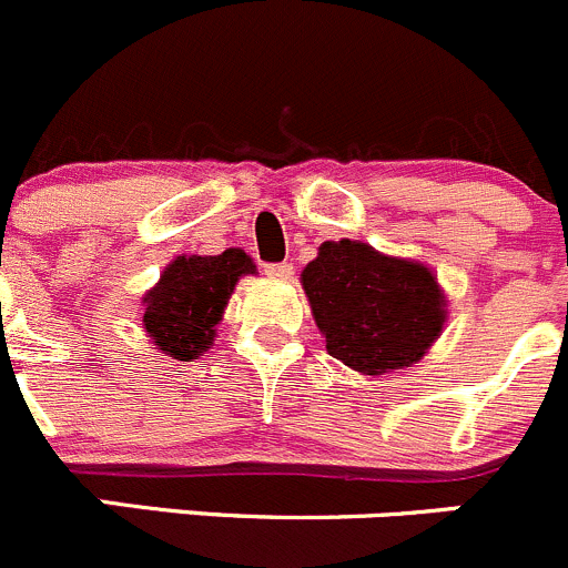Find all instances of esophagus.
Masks as SVG:
<instances>
[{
    "label": "esophagus",
    "mask_w": 568,
    "mask_h": 568,
    "mask_svg": "<svg viewBox=\"0 0 568 568\" xmlns=\"http://www.w3.org/2000/svg\"><path fill=\"white\" fill-rule=\"evenodd\" d=\"M264 273H267L270 278H290V275H293V264L290 262L264 264Z\"/></svg>",
    "instance_id": "1"
}]
</instances>
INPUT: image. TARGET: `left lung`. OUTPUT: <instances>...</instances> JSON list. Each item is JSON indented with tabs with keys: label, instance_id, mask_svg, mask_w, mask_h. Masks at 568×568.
Wrapping results in <instances>:
<instances>
[{
	"label": "left lung",
	"instance_id": "obj_1",
	"mask_svg": "<svg viewBox=\"0 0 568 568\" xmlns=\"http://www.w3.org/2000/svg\"><path fill=\"white\" fill-rule=\"evenodd\" d=\"M301 281L328 354L359 374L418 362L446 321L443 293L424 264L382 256L365 242H323Z\"/></svg>",
	"mask_w": 568,
	"mask_h": 568
}]
</instances>
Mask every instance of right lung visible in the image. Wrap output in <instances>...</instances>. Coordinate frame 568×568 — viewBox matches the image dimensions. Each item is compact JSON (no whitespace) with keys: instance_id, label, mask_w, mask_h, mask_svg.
<instances>
[{"instance_id":"add662e5","label":"right lung","mask_w":568,"mask_h":568,"mask_svg":"<svg viewBox=\"0 0 568 568\" xmlns=\"http://www.w3.org/2000/svg\"><path fill=\"white\" fill-rule=\"evenodd\" d=\"M253 262L240 251L220 256H178L150 290L144 304V328L164 354L194 359L212 345L229 295L240 275L253 273Z\"/></svg>"}]
</instances>
